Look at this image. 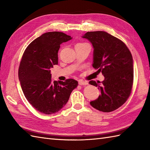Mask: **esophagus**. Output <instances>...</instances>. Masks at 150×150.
Returning <instances> with one entry per match:
<instances>
[{
	"instance_id": "34e87169",
	"label": "esophagus",
	"mask_w": 150,
	"mask_h": 150,
	"mask_svg": "<svg viewBox=\"0 0 150 150\" xmlns=\"http://www.w3.org/2000/svg\"><path fill=\"white\" fill-rule=\"evenodd\" d=\"M88 83L86 81H84L82 80H80L79 81V85H87Z\"/></svg>"
}]
</instances>
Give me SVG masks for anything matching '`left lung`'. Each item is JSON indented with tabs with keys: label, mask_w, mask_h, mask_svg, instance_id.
<instances>
[{
	"label": "left lung",
	"mask_w": 150,
	"mask_h": 150,
	"mask_svg": "<svg viewBox=\"0 0 150 150\" xmlns=\"http://www.w3.org/2000/svg\"><path fill=\"white\" fill-rule=\"evenodd\" d=\"M82 37L91 43L92 66L104 77L102 82H89L101 93L90 104L100 111L111 112L125 103L131 93L133 82L131 52L122 40L105 31H88Z\"/></svg>",
	"instance_id": "8db88e82"
}]
</instances>
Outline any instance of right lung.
I'll return each instance as SVG.
<instances>
[{"label":"right lung","instance_id":"1","mask_svg":"<svg viewBox=\"0 0 150 150\" xmlns=\"http://www.w3.org/2000/svg\"><path fill=\"white\" fill-rule=\"evenodd\" d=\"M72 37L59 31L42 34L25 50L18 68V79L25 97L39 112H58L68 103L78 82L52 81L50 69L58 64L60 45Z\"/></svg>","mask_w":150,"mask_h":150}]
</instances>
